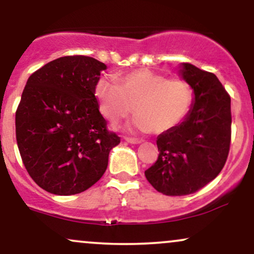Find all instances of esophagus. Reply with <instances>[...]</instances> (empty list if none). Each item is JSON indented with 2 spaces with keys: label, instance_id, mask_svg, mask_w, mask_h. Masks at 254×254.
Instances as JSON below:
<instances>
[{
  "label": "esophagus",
  "instance_id": "obj_1",
  "mask_svg": "<svg viewBox=\"0 0 254 254\" xmlns=\"http://www.w3.org/2000/svg\"><path fill=\"white\" fill-rule=\"evenodd\" d=\"M124 139L127 142H129V143H133V144L141 143V142L143 141V139H141V138H136V137H127V136H125Z\"/></svg>",
  "mask_w": 254,
  "mask_h": 254
}]
</instances>
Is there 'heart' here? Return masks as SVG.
Here are the masks:
<instances>
[{"label": "heart", "mask_w": 254, "mask_h": 254, "mask_svg": "<svg viewBox=\"0 0 254 254\" xmlns=\"http://www.w3.org/2000/svg\"><path fill=\"white\" fill-rule=\"evenodd\" d=\"M117 81L99 78L94 94L103 116L116 124L133 112L142 131L166 133L184 123L190 115L194 92L183 77H170L149 69H136Z\"/></svg>", "instance_id": "1"}]
</instances>
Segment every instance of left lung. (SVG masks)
<instances>
[{"instance_id": "1", "label": "left lung", "mask_w": 254, "mask_h": 254, "mask_svg": "<svg viewBox=\"0 0 254 254\" xmlns=\"http://www.w3.org/2000/svg\"><path fill=\"white\" fill-rule=\"evenodd\" d=\"M194 92V104L179 127L157 137L159 156L144 172L166 196L194 193L218 176L232 139L230 97L216 75L184 63L180 70Z\"/></svg>"}]
</instances>
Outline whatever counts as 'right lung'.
Wrapping results in <instances>:
<instances>
[{"label": "right lung", "mask_w": 254, "mask_h": 254, "mask_svg": "<svg viewBox=\"0 0 254 254\" xmlns=\"http://www.w3.org/2000/svg\"><path fill=\"white\" fill-rule=\"evenodd\" d=\"M105 69L95 58L75 55L51 61L28 77L15 113L16 142L43 190L80 193L106 171L121 137L107 129L94 94Z\"/></svg>", "instance_id": "obj_1"}]
</instances>
